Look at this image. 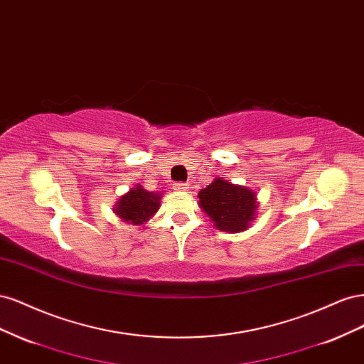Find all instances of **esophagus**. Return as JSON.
Segmentation results:
<instances>
[{
	"label": "esophagus",
	"instance_id": "1",
	"mask_svg": "<svg viewBox=\"0 0 364 364\" xmlns=\"http://www.w3.org/2000/svg\"><path fill=\"white\" fill-rule=\"evenodd\" d=\"M190 188V183H174V190L178 191H186Z\"/></svg>",
	"mask_w": 364,
	"mask_h": 364
}]
</instances>
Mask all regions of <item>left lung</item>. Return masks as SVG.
Segmentation results:
<instances>
[{"label": "left lung", "mask_w": 364, "mask_h": 364, "mask_svg": "<svg viewBox=\"0 0 364 364\" xmlns=\"http://www.w3.org/2000/svg\"><path fill=\"white\" fill-rule=\"evenodd\" d=\"M203 211L215 228L225 232H240L249 228L257 213V196L246 186H238L217 178L199 193Z\"/></svg>", "instance_id": "obj_1"}]
</instances>
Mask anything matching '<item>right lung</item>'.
Masks as SVG:
<instances>
[{
  "mask_svg": "<svg viewBox=\"0 0 364 364\" xmlns=\"http://www.w3.org/2000/svg\"><path fill=\"white\" fill-rule=\"evenodd\" d=\"M159 199L161 197L158 194H153L144 188H141V186H136V188L130 190L129 194L121 197L119 202L117 203L115 213L124 222L139 226L156 213Z\"/></svg>",
  "mask_w": 364,
  "mask_h": 364,
  "instance_id": "right-lung-1",
  "label": "right lung"
}]
</instances>
